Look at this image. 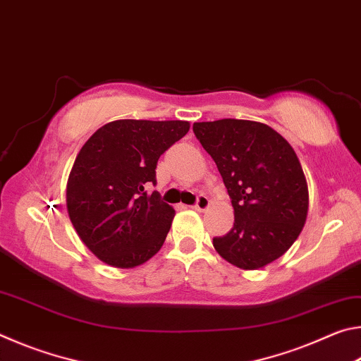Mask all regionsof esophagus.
<instances>
[{
    "mask_svg": "<svg viewBox=\"0 0 361 361\" xmlns=\"http://www.w3.org/2000/svg\"><path fill=\"white\" fill-rule=\"evenodd\" d=\"M209 205H210L209 197H207V195H204V194H199L197 199H195V204L192 205V209L199 210V212H204V210L209 209Z\"/></svg>",
    "mask_w": 361,
    "mask_h": 361,
    "instance_id": "34e87169",
    "label": "esophagus"
}]
</instances>
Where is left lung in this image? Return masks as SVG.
Masks as SVG:
<instances>
[{
    "label": "left lung",
    "instance_id": "obj_1",
    "mask_svg": "<svg viewBox=\"0 0 361 361\" xmlns=\"http://www.w3.org/2000/svg\"><path fill=\"white\" fill-rule=\"evenodd\" d=\"M194 135L215 161L234 207V226L213 247L240 269L264 267L301 234L309 192L290 143L271 127L243 119L194 122Z\"/></svg>",
    "mask_w": 361,
    "mask_h": 361
}]
</instances>
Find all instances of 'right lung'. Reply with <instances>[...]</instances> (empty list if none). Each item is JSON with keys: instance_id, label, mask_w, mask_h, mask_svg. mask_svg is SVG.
<instances>
[{"instance_id": "right-lung-1", "label": "right lung", "mask_w": 361, "mask_h": 361, "mask_svg": "<svg viewBox=\"0 0 361 361\" xmlns=\"http://www.w3.org/2000/svg\"><path fill=\"white\" fill-rule=\"evenodd\" d=\"M188 130V121L121 119L85 142L68 178L66 209L97 258L129 269L161 250L175 210L145 188L156 186L159 157Z\"/></svg>"}]
</instances>
